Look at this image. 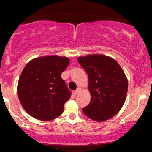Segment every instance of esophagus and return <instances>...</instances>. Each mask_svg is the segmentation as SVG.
I'll list each match as a JSON object with an SVG mask.
<instances>
[{
    "instance_id": "34e87169",
    "label": "esophagus",
    "mask_w": 152,
    "mask_h": 152,
    "mask_svg": "<svg viewBox=\"0 0 152 152\" xmlns=\"http://www.w3.org/2000/svg\"><path fill=\"white\" fill-rule=\"evenodd\" d=\"M80 91H81V88H80V87H78V88H77L75 91V94H78L80 92Z\"/></svg>"
}]
</instances>
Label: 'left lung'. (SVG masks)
Segmentation results:
<instances>
[{"mask_svg": "<svg viewBox=\"0 0 152 152\" xmlns=\"http://www.w3.org/2000/svg\"><path fill=\"white\" fill-rule=\"evenodd\" d=\"M77 61L88 75L91 94V101L83 112L97 122L110 119L119 112L126 98L128 80L124 70L106 55H88Z\"/></svg>", "mask_w": 152, "mask_h": 152, "instance_id": "obj_1", "label": "left lung"}]
</instances>
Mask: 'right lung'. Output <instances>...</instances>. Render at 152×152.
Here are the masks:
<instances>
[{
    "instance_id": "add662e5",
    "label": "right lung",
    "mask_w": 152,
    "mask_h": 152,
    "mask_svg": "<svg viewBox=\"0 0 152 152\" xmlns=\"http://www.w3.org/2000/svg\"><path fill=\"white\" fill-rule=\"evenodd\" d=\"M69 61L66 57L51 55L36 58L26 65L18 83V95L28 115L49 121L63 113L71 92L61 75Z\"/></svg>"
}]
</instances>
